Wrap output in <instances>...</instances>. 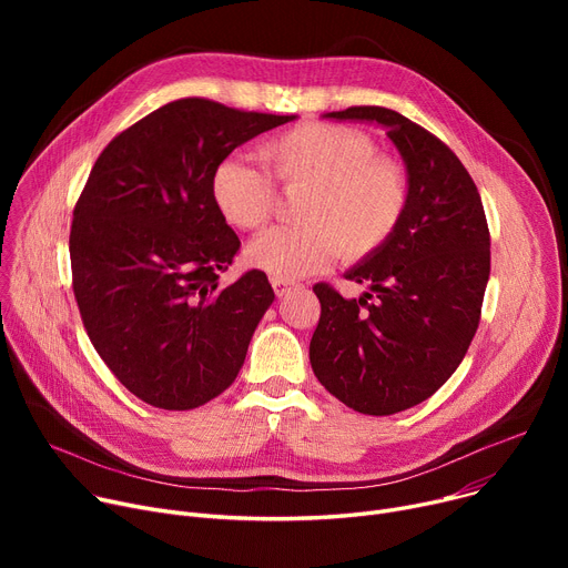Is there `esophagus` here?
I'll list each match as a JSON object with an SVG mask.
<instances>
[{
    "label": "esophagus",
    "instance_id": "esophagus-1",
    "mask_svg": "<svg viewBox=\"0 0 568 568\" xmlns=\"http://www.w3.org/2000/svg\"><path fill=\"white\" fill-rule=\"evenodd\" d=\"M272 287H274L276 296H285L294 285L287 283V281H281V278H272Z\"/></svg>",
    "mask_w": 568,
    "mask_h": 568
}]
</instances>
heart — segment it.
I'll list each match as a JSON object with an SVG mask.
<instances>
[{
    "label": "heart",
    "mask_w": 568,
    "mask_h": 568,
    "mask_svg": "<svg viewBox=\"0 0 568 568\" xmlns=\"http://www.w3.org/2000/svg\"><path fill=\"white\" fill-rule=\"evenodd\" d=\"M375 142L352 129L304 124L260 146V159L285 191H304L296 227L260 234L244 248L246 264L296 281L320 272L338 251L347 260L373 255L389 242L409 200L407 174L394 159L375 156ZM221 216L239 230L262 227L274 209L268 176L227 159L212 174Z\"/></svg>",
    "instance_id": "b5f03b06"
}]
</instances>
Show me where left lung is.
Returning <instances> with one entry per match:
<instances>
[{
    "label": "left lung",
    "mask_w": 568,
    "mask_h": 568,
    "mask_svg": "<svg viewBox=\"0 0 568 568\" xmlns=\"http://www.w3.org/2000/svg\"><path fill=\"white\" fill-rule=\"evenodd\" d=\"M322 116L379 124L407 172L396 232L345 272L368 290L345 300L326 283L313 287L322 306L311 338L315 377L354 412L389 416L430 398L460 366L490 276L488 223L458 156L400 112L359 105Z\"/></svg>",
    "instance_id": "1"
}]
</instances>
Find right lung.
<instances>
[{"label":"right lung","instance_id":"obj_1","mask_svg":"<svg viewBox=\"0 0 568 568\" xmlns=\"http://www.w3.org/2000/svg\"><path fill=\"white\" fill-rule=\"evenodd\" d=\"M292 119L179 99L119 133L89 172L69 239L75 302L94 349L140 400L195 409L242 371L274 290L257 268L219 283L239 236L212 174Z\"/></svg>","mask_w":568,"mask_h":568}]
</instances>
